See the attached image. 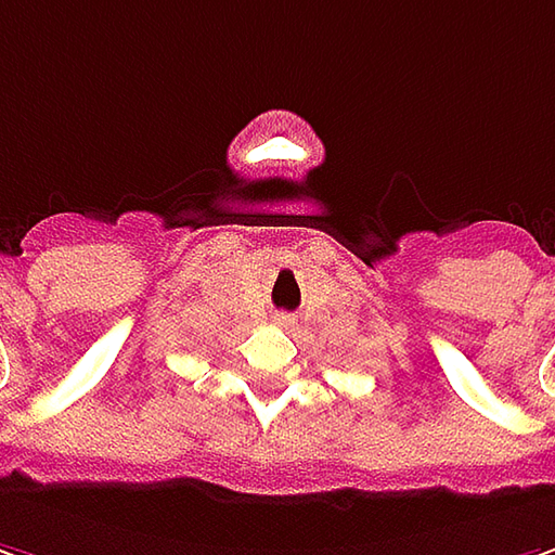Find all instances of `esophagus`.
Wrapping results in <instances>:
<instances>
[{
  "mask_svg": "<svg viewBox=\"0 0 555 555\" xmlns=\"http://www.w3.org/2000/svg\"><path fill=\"white\" fill-rule=\"evenodd\" d=\"M273 322H276V325H285V328H288V325H295V319H292L288 313H276L273 315Z\"/></svg>",
  "mask_w": 555,
  "mask_h": 555,
  "instance_id": "1",
  "label": "esophagus"
}]
</instances>
